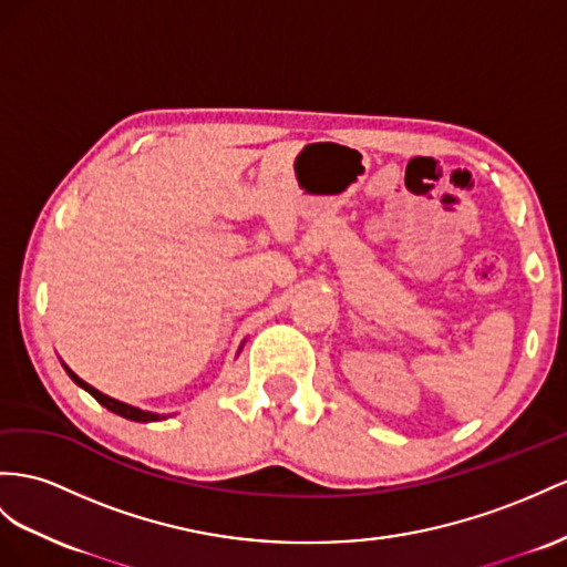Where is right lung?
Wrapping results in <instances>:
<instances>
[{
    "instance_id": "obj_1",
    "label": "right lung",
    "mask_w": 567,
    "mask_h": 567,
    "mask_svg": "<svg viewBox=\"0 0 567 567\" xmlns=\"http://www.w3.org/2000/svg\"><path fill=\"white\" fill-rule=\"evenodd\" d=\"M64 369H66V373L71 375V381H74L76 385H81L83 390H89V393L103 404V408H107L110 412H114V414H120V416H124V419H132V422H159V419H167L165 414H155V412H145V410H138V408H132V404H126V402H120V400H114V398H110V395H105V393H100V390H95L93 385H89L85 381H81L79 375L71 371L66 364H64Z\"/></svg>"
}]
</instances>
